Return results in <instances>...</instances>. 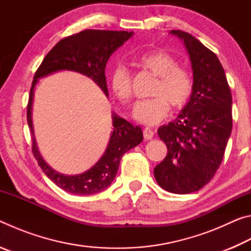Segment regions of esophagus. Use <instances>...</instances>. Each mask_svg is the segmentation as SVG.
I'll return each mask as SVG.
<instances>
[{
  "mask_svg": "<svg viewBox=\"0 0 251 251\" xmlns=\"http://www.w3.org/2000/svg\"><path fill=\"white\" fill-rule=\"evenodd\" d=\"M143 135H144V138L147 139V141H150V139L154 137V131H152L151 128H148V127H146V128L143 130Z\"/></svg>",
  "mask_w": 251,
  "mask_h": 251,
  "instance_id": "obj_1",
  "label": "esophagus"
}]
</instances>
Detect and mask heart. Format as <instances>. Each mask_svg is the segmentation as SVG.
<instances>
[{"label":"heart","instance_id":"1","mask_svg":"<svg viewBox=\"0 0 251 251\" xmlns=\"http://www.w3.org/2000/svg\"><path fill=\"white\" fill-rule=\"evenodd\" d=\"M139 63L158 77L152 90V99L136 101L133 116L148 126L155 125L168 115L169 105L180 109L188 103L193 93V77L184 67L178 66L177 59L163 50L142 55ZM113 93L122 103L131 99V77L126 66L118 64L110 74Z\"/></svg>","mask_w":251,"mask_h":251}]
</instances>
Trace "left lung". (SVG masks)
<instances>
[{
    "label": "left lung",
    "instance_id": "8db88e82",
    "mask_svg": "<svg viewBox=\"0 0 251 251\" xmlns=\"http://www.w3.org/2000/svg\"><path fill=\"white\" fill-rule=\"evenodd\" d=\"M184 42L193 70V93L179 115L157 133L167 156L154 169L158 185L174 194L197 192L222 164L231 134V92L214 52L192 34L173 29Z\"/></svg>",
    "mask_w": 251,
    "mask_h": 251
}]
</instances>
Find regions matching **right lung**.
<instances>
[{
	"instance_id": "obj_1",
	"label": "right lung",
	"mask_w": 251,
	"mask_h": 251,
	"mask_svg": "<svg viewBox=\"0 0 251 251\" xmlns=\"http://www.w3.org/2000/svg\"><path fill=\"white\" fill-rule=\"evenodd\" d=\"M133 32L85 29L58 42L44 57L37 69L29 91L27 124L32 133V151L42 171L59 188L74 195H93L105 190L115 179L123 155L143 142V131L113 113V131L107 148L100 159L79 175H63L50 168L42 158L34 137L32 105L37 80L58 71H73L91 77L108 97L105 67L115 50L129 40Z\"/></svg>"
}]
</instances>
